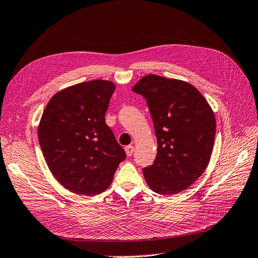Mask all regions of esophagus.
Masks as SVG:
<instances>
[{"label": "esophagus", "instance_id": "esophagus-1", "mask_svg": "<svg viewBox=\"0 0 258 258\" xmlns=\"http://www.w3.org/2000/svg\"><path fill=\"white\" fill-rule=\"evenodd\" d=\"M125 152H126V155L127 156H132L133 155V153H134V147L133 146H126L125 147Z\"/></svg>", "mask_w": 258, "mask_h": 258}]
</instances>
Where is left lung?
<instances>
[{
	"label": "left lung",
	"mask_w": 258,
	"mask_h": 258,
	"mask_svg": "<svg viewBox=\"0 0 258 258\" xmlns=\"http://www.w3.org/2000/svg\"><path fill=\"white\" fill-rule=\"evenodd\" d=\"M132 90L146 98L157 140L156 159L143 169L147 184L157 194H178L209 164L214 113L202 93L183 80L147 75Z\"/></svg>",
	"instance_id": "left-lung-1"
}]
</instances>
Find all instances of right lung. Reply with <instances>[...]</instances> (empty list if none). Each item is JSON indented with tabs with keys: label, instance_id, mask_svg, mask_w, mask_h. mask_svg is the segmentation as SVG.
Instances as JSON below:
<instances>
[{
	"label": "right lung",
	"instance_id": "right-lung-1",
	"mask_svg": "<svg viewBox=\"0 0 258 258\" xmlns=\"http://www.w3.org/2000/svg\"><path fill=\"white\" fill-rule=\"evenodd\" d=\"M115 86L91 80L55 93L41 115L38 140L55 179L71 192L92 196L112 182L126 154L105 122Z\"/></svg>",
	"mask_w": 258,
	"mask_h": 258
}]
</instances>
